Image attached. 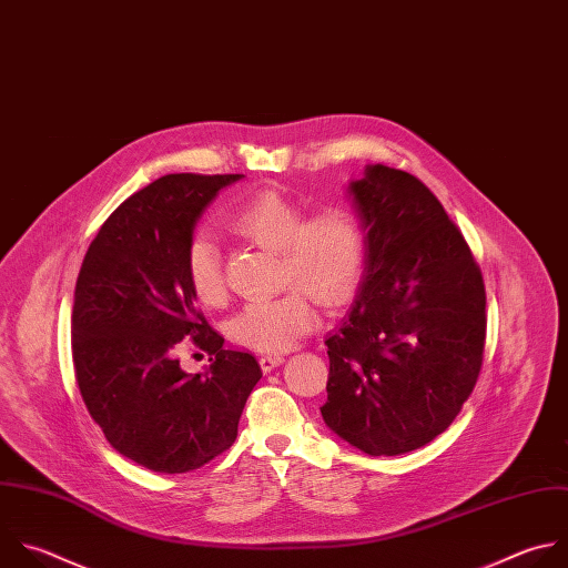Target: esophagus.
<instances>
[{
	"label": "esophagus",
	"mask_w": 568,
	"mask_h": 568,
	"mask_svg": "<svg viewBox=\"0 0 568 568\" xmlns=\"http://www.w3.org/2000/svg\"><path fill=\"white\" fill-rule=\"evenodd\" d=\"M283 361H285V356H283V354H278V352H265V354H261V356H258V363H261L263 372H270V369L278 367Z\"/></svg>",
	"instance_id": "obj_1"
}]
</instances>
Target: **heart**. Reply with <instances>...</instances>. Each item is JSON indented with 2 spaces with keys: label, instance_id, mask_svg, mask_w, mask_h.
Here are the masks:
<instances>
[{
  "label": "heart",
  "instance_id": "b5f03b06",
  "mask_svg": "<svg viewBox=\"0 0 568 568\" xmlns=\"http://www.w3.org/2000/svg\"><path fill=\"white\" fill-rule=\"evenodd\" d=\"M234 227L256 243L278 250L285 292L247 301L230 321V336L245 347L276 352L294 345L316 327L318 307L312 292L327 303L345 301L365 267V230L358 214L332 203L305 216L301 203L281 192H261L234 216ZM186 276L194 292L219 303L227 292L223 250L203 232L186 250Z\"/></svg>",
  "mask_w": 568,
  "mask_h": 568
}]
</instances>
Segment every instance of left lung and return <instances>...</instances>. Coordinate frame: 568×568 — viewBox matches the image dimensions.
<instances>
[{
	"instance_id": "obj_1",
	"label": "left lung",
	"mask_w": 568,
	"mask_h": 568,
	"mask_svg": "<svg viewBox=\"0 0 568 568\" xmlns=\"http://www.w3.org/2000/svg\"><path fill=\"white\" fill-rule=\"evenodd\" d=\"M347 192L365 230L356 301L325 338V426L372 457L417 450L470 397L486 290L462 232L415 175L367 164Z\"/></svg>"
}]
</instances>
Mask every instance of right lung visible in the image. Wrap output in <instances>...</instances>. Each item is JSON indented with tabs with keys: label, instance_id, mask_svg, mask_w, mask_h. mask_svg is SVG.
<instances>
[{
	"label": "right lung",
	"instance_id": "obj_1",
	"mask_svg": "<svg viewBox=\"0 0 568 568\" xmlns=\"http://www.w3.org/2000/svg\"><path fill=\"white\" fill-rule=\"evenodd\" d=\"M241 173H169L126 199L89 245L75 283L73 365L84 406L106 442L155 473H189L225 453L263 376L250 352L196 310L186 250L205 207ZM189 337L205 373L179 367Z\"/></svg>",
	"mask_w": 568,
	"mask_h": 568
}]
</instances>
